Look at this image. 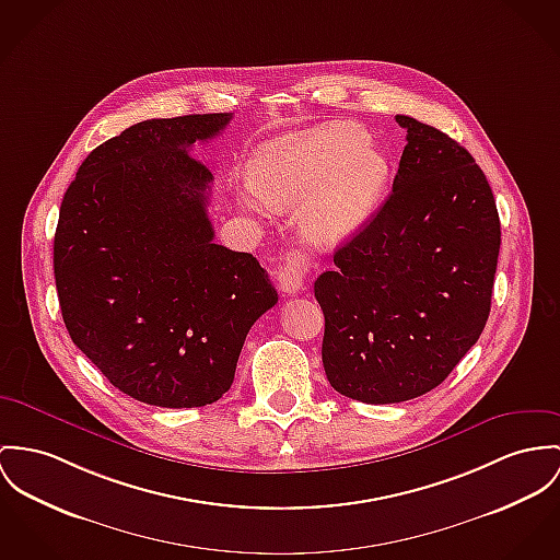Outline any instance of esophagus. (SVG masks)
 <instances>
[{"label":"esophagus","mask_w":560,"mask_h":560,"mask_svg":"<svg viewBox=\"0 0 560 560\" xmlns=\"http://www.w3.org/2000/svg\"><path fill=\"white\" fill-rule=\"evenodd\" d=\"M308 272V259L301 254H288L283 266L279 268V285L285 294H296L304 288Z\"/></svg>","instance_id":"obj_1"}]
</instances>
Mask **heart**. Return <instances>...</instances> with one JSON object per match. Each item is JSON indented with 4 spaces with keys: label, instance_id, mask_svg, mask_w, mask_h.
<instances>
[{
    "label": "heart",
    "instance_id": "heart-1",
    "mask_svg": "<svg viewBox=\"0 0 560 560\" xmlns=\"http://www.w3.org/2000/svg\"><path fill=\"white\" fill-rule=\"evenodd\" d=\"M392 166L386 153L369 142V133L330 124L279 136L266 142L252 166L249 185L272 209L301 205L302 238L317 249H335L353 238L386 196ZM261 211L254 196H243Z\"/></svg>",
    "mask_w": 560,
    "mask_h": 560
}]
</instances>
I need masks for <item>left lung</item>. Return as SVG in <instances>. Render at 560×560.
<instances>
[{
	"mask_svg": "<svg viewBox=\"0 0 560 560\" xmlns=\"http://www.w3.org/2000/svg\"><path fill=\"white\" fill-rule=\"evenodd\" d=\"M407 129L392 191L315 281L330 386L369 405L439 386L477 343L488 315L501 221L486 174L447 133Z\"/></svg>",
	"mask_w": 560,
	"mask_h": 560,
	"instance_id": "obj_1",
	"label": "left lung"
}]
</instances>
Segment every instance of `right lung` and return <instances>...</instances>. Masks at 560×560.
<instances>
[{
  "label": "right lung",
  "instance_id": "add662e5",
  "mask_svg": "<svg viewBox=\"0 0 560 560\" xmlns=\"http://www.w3.org/2000/svg\"><path fill=\"white\" fill-rule=\"evenodd\" d=\"M230 119L124 129L86 155L61 200L52 266L66 328L113 386L147 405L219 400L247 332L279 299L258 259L213 241V174L189 153Z\"/></svg>",
  "mask_w": 560,
  "mask_h": 560
}]
</instances>
